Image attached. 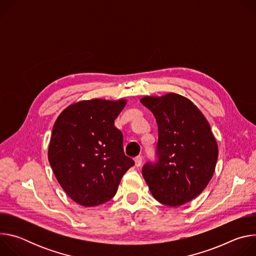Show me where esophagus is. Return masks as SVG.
<instances>
[{
    "mask_svg": "<svg viewBox=\"0 0 256 256\" xmlns=\"http://www.w3.org/2000/svg\"><path fill=\"white\" fill-rule=\"evenodd\" d=\"M134 163H136V167H140V166L142 165V158L140 156L136 157V158H134Z\"/></svg>",
    "mask_w": 256,
    "mask_h": 256,
    "instance_id": "34e87169",
    "label": "esophagus"
}]
</instances>
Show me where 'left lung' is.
Wrapping results in <instances>:
<instances>
[{"instance_id": "left-lung-1", "label": "left lung", "mask_w": 256, "mask_h": 256, "mask_svg": "<svg viewBox=\"0 0 256 256\" xmlns=\"http://www.w3.org/2000/svg\"><path fill=\"white\" fill-rule=\"evenodd\" d=\"M140 102L155 116L159 132V160L142 170L146 184L163 204H184L202 192L214 172L218 149L210 126L182 95L144 96Z\"/></svg>"}]
</instances>
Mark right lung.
Here are the masks:
<instances>
[{"label": "right lung", "mask_w": 256, "mask_h": 256, "mask_svg": "<svg viewBox=\"0 0 256 256\" xmlns=\"http://www.w3.org/2000/svg\"><path fill=\"white\" fill-rule=\"evenodd\" d=\"M126 99L95 98L68 105L58 116L48 157L60 186L75 202L91 208L112 198L134 165L124 155L114 120Z\"/></svg>", "instance_id": "add662e5"}]
</instances>
